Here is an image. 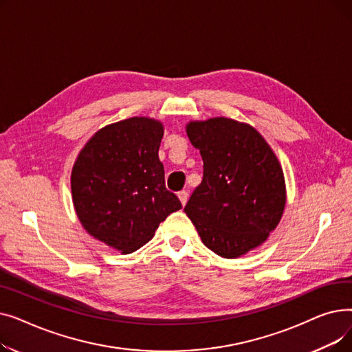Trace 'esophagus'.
Masks as SVG:
<instances>
[{
  "label": "esophagus",
  "mask_w": 352,
  "mask_h": 352,
  "mask_svg": "<svg viewBox=\"0 0 352 352\" xmlns=\"http://www.w3.org/2000/svg\"><path fill=\"white\" fill-rule=\"evenodd\" d=\"M178 198H179V201H181V204L186 206L187 201H188V192H187V191H179V192H178Z\"/></svg>",
  "instance_id": "34e87169"
}]
</instances>
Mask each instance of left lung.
<instances>
[{"label": "left lung", "instance_id": "left-lung-1", "mask_svg": "<svg viewBox=\"0 0 352 352\" xmlns=\"http://www.w3.org/2000/svg\"><path fill=\"white\" fill-rule=\"evenodd\" d=\"M186 131L204 161V177L184 211L207 248L230 260L243 256L264 244L283 218V166L250 124L214 117L187 122Z\"/></svg>", "mask_w": 352, "mask_h": 352}]
</instances>
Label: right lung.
Wrapping results in <instances>:
<instances>
[{
	"label": "right lung",
	"instance_id": "add662e5",
	"mask_svg": "<svg viewBox=\"0 0 352 352\" xmlns=\"http://www.w3.org/2000/svg\"><path fill=\"white\" fill-rule=\"evenodd\" d=\"M164 124L131 117L108 124L80 151L71 171L72 204L82 228L98 241L131 254L181 210L165 188L158 158Z\"/></svg>",
	"mask_w": 352,
	"mask_h": 352
}]
</instances>
